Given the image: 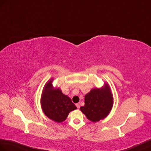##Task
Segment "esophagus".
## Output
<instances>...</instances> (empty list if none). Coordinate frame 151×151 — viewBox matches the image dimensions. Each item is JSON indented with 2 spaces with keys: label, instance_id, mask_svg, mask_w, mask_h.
I'll use <instances>...</instances> for the list:
<instances>
[{
  "label": "esophagus",
  "instance_id": "obj_1",
  "mask_svg": "<svg viewBox=\"0 0 151 151\" xmlns=\"http://www.w3.org/2000/svg\"><path fill=\"white\" fill-rule=\"evenodd\" d=\"M76 106L77 107V108L79 109V108H80V104H79V103H78V104H76Z\"/></svg>",
  "mask_w": 151,
  "mask_h": 151
}]
</instances>
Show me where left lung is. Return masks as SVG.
Segmentation results:
<instances>
[{
  "instance_id": "1",
  "label": "left lung",
  "mask_w": 151,
  "mask_h": 151,
  "mask_svg": "<svg viewBox=\"0 0 151 151\" xmlns=\"http://www.w3.org/2000/svg\"><path fill=\"white\" fill-rule=\"evenodd\" d=\"M114 99L109 85L105 83L100 88H93L85 95V105L80 111L89 120L97 122L106 118L113 108Z\"/></svg>"
}]
</instances>
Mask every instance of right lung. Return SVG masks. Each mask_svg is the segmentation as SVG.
I'll list each match as a JSON object with an SVG mask.
<instances>
[{
	"label": "right lung",
	"instance_id": "1",
	"mask_svg": "<svg viewBox=\"0 0 151 151\" xmlns=\"http://www.w3.org/2000/svg\"><path fill=\"white\" fill-rule=\"evenodd\" d=\"M54 78H51L44 86L40 97L43 113L47 118L57 123L66 120L70 112L76 109L71 99L63 94L59 87L52 86Z\"/></svg>",
	"mask_w": 151,
	"mask_h": 151
}]
</instances>
